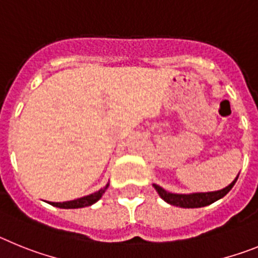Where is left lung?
Masks as SVG:
<instances>
[{
    "label": "left lung",
    "mask_w": 258,
    "mask_h": 258,
    "mask_svg": "<svg viewBox=\"0 0 258 258\" xmlns=\"http://www.w3.org/2000/svg\"><path fill=\"white\" fill-rule=\"evenodd\" d=\"M239 174L236 175V178L226 186L225 188H221L217 191H209V192H192V194H174L169 192V191L164 190L161 186L154 183L152 186L155 190L157 191L159 197L166 202L170 206L179 207V208H202L212 204V203L217 202V200L222 199L227 192L232 188V186L235 184L236 179H238Z\"/></svg>",
    "instance_id": "1"
}]
</instances>
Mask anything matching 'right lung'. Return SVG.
<instances>
[{"label": "right lung", "mask_w": 258, "mask_h": 258, "mask_svg": "<svg viewBox=\"0 0 258 258\" xmlns=\"http://www.w3.org/2000/svg\"><path fill=\"white\" fill-rule=\"evenodd\" d=\"M108 186H109V183H107L103 188L98 190L97 192H93V194H90V195H86V197L79 198V199L70 200V202H63V203L49 202V204L50 206L56 207V208H63V209H76V208H84V207L93 206L94 203H97L98 200L101 199L102 195L106 192V190Z\"/></svg>", "instance_id": "add662e5"}]
</instances>
